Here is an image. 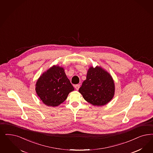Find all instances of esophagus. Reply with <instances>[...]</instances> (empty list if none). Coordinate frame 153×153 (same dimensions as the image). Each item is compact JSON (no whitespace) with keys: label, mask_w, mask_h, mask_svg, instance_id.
<instances>
[{"label":"esophagus","mask_w":153,"mask_h":153,"mask_svg":"<svg viewBox=\"0 0 153 153\" xmlns=\"http://www.w3.org/2000/svg\"><path fill=\"white\" fill-rule=\"evenodd\" d=\"M79 86H80V85L79 84H77L76 85H74V88H75V89L77 90H78L79 89Z\"/></svg>","instance_id":"1"}]
</instances>
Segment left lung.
<instances>
[{
    "label": "left lung",
    "instance_id": "8db88e82",
    "mask_svg": "<svg viewBox=\"0 0 153 153\" xmlns=\"http://www.w3.org/2000/svg\"><path fill=\"white\" fill-rule=\"evenodd\" d=\"M115 90V83L111 74L97 66L88 69L86 79L79 91L88 102L93 105L102 106L111 101Z\"/></svg>",
    "mask_w": 153,
    "mask_h": 153
}]
</instances>
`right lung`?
Listing matches in <instances>:
<instances>
[{"label": "right lung", "instance_id": "1", "mask_svg": "<svg viewBox=\"0 0 153 153\" xmlns=\"http://www.w3.org/2000/svg\"><path fill=\"white\" fill-rule=\"evenodd\" d=\"M74 90L64 69L58 65H53L43 72L36 84V91L41 100L51 107L62 103Z\"/></svg>", "mask_w": 153, "mask_h": 153}]
</instances>
